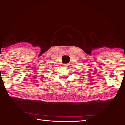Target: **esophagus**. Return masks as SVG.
<instances>
[{"instance_id": "1", "label": "esophagus", "mask_w": 125, "mask_h": 125, "mask_svg": "<svg viewBox=\"0 0 125 125\" xmlns=\"http://www.w3.org/2000/svg\"><path fill=\"white\" fill-rule=\"evenodd\" d=\"M69 64H68H68H63V65H64V66H69Z\"/></svg>"}]
</instances>
